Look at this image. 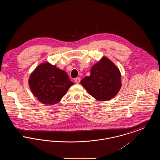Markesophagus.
<instances>
[{
  "label": "esophagus",
  "mask_w": 160,
  "mask_h": 160,
  "mask_svg": "<svg viewBox=\"0 0 160 160\" xmlns=\"http://www.w3.org/2000/svg\"><path fill=\"white\" fill-rule=\"evenodd\" d=\"M80 82V78L79 77H77V78H75V82H76L77 84L79 83Z\"/></svg>",
  "instance_id": "obj_1"
}]
</instances>
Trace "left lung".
<instances>
[{
  "instance_id": "left-lung-1",
  "label": "left lung",
  "mask_w": 160,
  "mask_h": 160,
  "mask_svg": "<svg viewBox=\"0 0 160 160\" xmlns=\"http://www.w3.org/2000/svg\"><path fill=\"white\" fill-rule=\"evenodd\" d=\"M80 83L94 98L98 101L112 99L121 88V74L114 63L106 57L95 64L91 75L85 77Z\"/></svg>"
}]
</instances>
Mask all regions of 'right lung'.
<instances>
[{
  "instance_id": "obj_1",
  "label": "right lung",
  "mask_w": 160,
  "mask_h": 160,
  "mask_svg": "<svg viewBox=\"0 0 160 160\" xmlns=\"http://www.w3.org/2000/svg\"><path fill=\"white\" fill-rule=\"evenodd\" d=\"M31 91L46 105L58 103L73 84L67 72L46 62L40 64L29 80Z\"/></svg>"
}]
</instances>
